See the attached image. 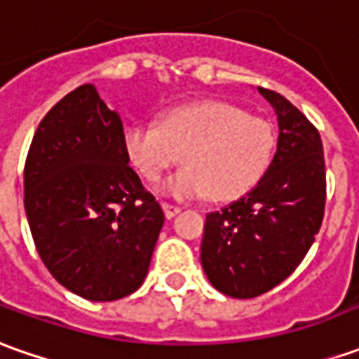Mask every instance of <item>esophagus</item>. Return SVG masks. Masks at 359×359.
Returning a JSON list of instances; mask_svg holds the SVG:
<instances>
[{
	"mask_svg": "<svg viewBox=\"0 0 359 359\" xmlns=\"http://www.w3.org/2000/svg\"><path fill=\"white\" fill-rule=\"evenodd\" d=\"M161 206H163V212H165V216H167V218H175V216L182 210L179 204H170V202H163Z\"/></svg>",
	"mask_w": 359,
	"mask_h": 359,
	"instance_id": "34e87169",
	"label": "esophagus"
}]
</instances>
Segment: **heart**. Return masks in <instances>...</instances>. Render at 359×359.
<instances>
[{"mask_svg":"<svg viewBox=\"0 0 359 359\" xmlns=\"http://www.w3.org/2000/svg\"><path fill=\"white\" fill-rule=\"evenodd\" d=\"M275 129L226 102L206 100L169 109L157 126L133 123L123 149L147 180L182 159L184 167L161 182L159 192L177 198L243 196L265 175L275 155Z\"/></svg>","mask_w":359,"mask_h":359,"instance_id":"obj_1","label":"heart"}]
</instances>
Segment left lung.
<instances>
[{
	"instance_id": "8db88e82",
	"label": "left lung",
	"mask_w": 359,
	"mask_h": 359,
	"mask_svg": "<svg viewBox=\"0 0 359 359\" xmlns=\"http://www.w3.org/2000/svg\"><path fill=\"white\" fill-rule=\"evenodd\" d=\"M277 116L269 169L253 189L204 224L200 262L208 281L233 299H253L291 275L320 230L326 172L320 135L277 92L257 88Z\"/></svg>"
}]
</instances>
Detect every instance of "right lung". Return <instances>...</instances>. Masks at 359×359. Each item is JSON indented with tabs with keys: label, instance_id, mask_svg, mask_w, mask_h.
<instances>
[{
	"label": "right lung",
	"instance_id": "right-lung-1",
	"mask_svg": "<svg viewBox=\"0 0 359 359\" xmlns=\"http://www.w3.org/2000/svg\"><path fill=\"white\" fill-rule=\"evenodd\" d=\"M25 214L36 251L62 287L94 302L137 291L165 222L123 149V123L94 84L39 123L25 163Z\"/></svg>",
	"mask_w": 359,
	"mask_h": 359
}]
</instances>
